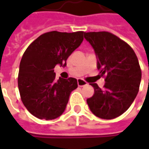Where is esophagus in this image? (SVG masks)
<instances>
[{
    "label": "esophagus",
    "mask_w": 149,
    "mask_h": 149,
    "mask_svg": "<svg viewBox=\"0 0 149 149\" xmlns=\"http://www.w3.org/2000/svg\"><path fill=\"white\" fill-rule=\"evenodd\" d=\"M77 82H78V85H79V87H82V86H84V85H86V84H87V82H86L85 80L82 79H78Z\"/></svg>",
    "instance_id": "obj_1"
}]
</instances>
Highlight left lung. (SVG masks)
<instances>
[{
	"mask_svg": "<svg viewBox=\"0 0 149 149\" xmlns=\"http://www.w3.org/2000/svg\"><path fill=\"white\" fill-rule=\"evenodd\" d=\"M84 38L95 49L97 68L105 84H90L94 95L87 100L95 116L112 119L129 109L139 90L141 72L137 55L129 44L108 31L87 32Z\"/></svg>",
	"mask_w": 149,
	"mask_h": 149,
	"instance_id": "left-lung-1",
	"label": "left lung"
}]
</instances>
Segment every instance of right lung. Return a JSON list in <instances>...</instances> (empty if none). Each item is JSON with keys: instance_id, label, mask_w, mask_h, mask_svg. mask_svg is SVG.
I'll return each mask as SVG.
<instances>
[{"instance_id": "right-lung-1", "label": "right lung", "mask_w": 149, "mask_h": 149, "mask_svg": "<svg viewBox=\"0 0 149 149\" xmlns=\"http://www.w3.org/2000/svg\"><path fill=\"white\" fill-rule=\"evenodd\" d=\"M84 32H46L26 49L20 63L18 88L27 110L40 119H54L65 109L70 95L78 87L74 78L55 79L56 65L66 60L82 43Z\"/></svg>"}]
</instances>
